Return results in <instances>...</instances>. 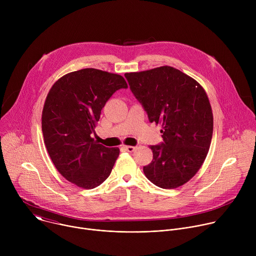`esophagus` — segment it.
Wrapping results in <instances>:
<instances>
[{"mask_svg": "<svg viewBox=\"0 0 256 256\" xmlns=\"http://www.w3.org/2000/svg\"><path fill=\"white\" fill-rule=\"evenodd\" d=\"M124 148L126 151H128L130 153H132L136 150V147H134V146H124Z\"/></svg>", "mask_w": 256, "mask_h": 256, "instance_id": "obj_1", "label": "esophagus"}]
</instances>
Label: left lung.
Instances as JSON below:
<instances>
[{"instance_id": "left-lung-1", "label": "left lung", "mask_w": 256, "mask_h": 256, "mask_svg": "<svg viewBox=\"0 0 256 256\" xmlns=\"http://www.w3.org/2000/svg\"><path fill=\"white\" fill-rule=\"evenodd\" d=\"M124 77L150 122L162 124L163 142L150 147L153 160L142 168L146 177L165 190L184 186L202 167L212 140L214 120L206 91L169 66Z\"/></svg>"}]
</instances>
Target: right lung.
<instances>
[{
	"label": "right lung",
	"mask_w": 256,
	"mask_h": 256,
	"mask_svg": "<svg viewBox=\"0 0 256 256\" xmlns=\"http://www.w3.org/2000/svg\"><path fill=\"white\" fill-rule=\"evenodd\" d=\"M126 89L124 77L97 68L68 72L50 88L42 110L44 144L58 171L72 184L92 190L110 175L120 155L92 138L107 100Z\"/></svg>",
	"instance_id": "right-lung-1"
}]
</instances>
